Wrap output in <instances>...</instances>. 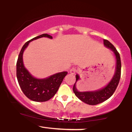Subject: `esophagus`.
<instances>
[{"mask_svg":"<svg viewBox=\"0 0 132 132\" xmlns=\"http://www.w3.org/2000/svg\"><path fill=\"white\" fill-rule=\"evenodd\" d=\"M76 72V69L75 68H72L70 69V73L72 74V75H74Z\"/></svg>","mask_w":132,"mask_h":132,"instance_id":"esophagus-1","label":"esophagus"}]
</instances>
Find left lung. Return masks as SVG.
I'll return each mask as SVG.
<instances>
[{
  "label": "left lung",
  "instance_id": "1",
  "mask_svg": "<svg viewBox=\"0 0 132 132\" xmlns=\"http://www.w3.org/2000/svg\"><path fill=\"white\" fill-rule=\"evenodd\" d=\"M104 45L107 48H110L113 51L117 60L116 72L110 82L105 87L99 89V90H95V91L79 92L76 87V82L79 79V76L78 75H76V80L75 84L73 86L72 90L75 92V95L79 99L89 105H97V104H101V103L105 101L106 100L109 99L114 93L115 90H116L119 83L120 79L121 60L120 54L114 46L108 40L104 39Z\"/></svg>",
  "mask_w": 132,
  "mask_h": 132
}]
</instances>
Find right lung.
Wrapping results in <instances>:
<instances>
[{"label":"right lung","mask_w":132,"mask_h":132,"mask_svg":"<svg viewBox=\"0 0 132 132\" xmlns=\"http://www.w3.org/2000/svg\"><path fill=\"white\" fill-rule=\"evenodd\" d=\"M42 37L53 38L50 35L44 33L28 41L23 46L16 62V78L20 87L28 99L35 102H45L51 99L57 92L63 79L68 74L66 71H64L45 79H37L25 68L23 63L24 50L30 42Z\"/></svg>","instance_id":"add662e5"}]
</instances>
